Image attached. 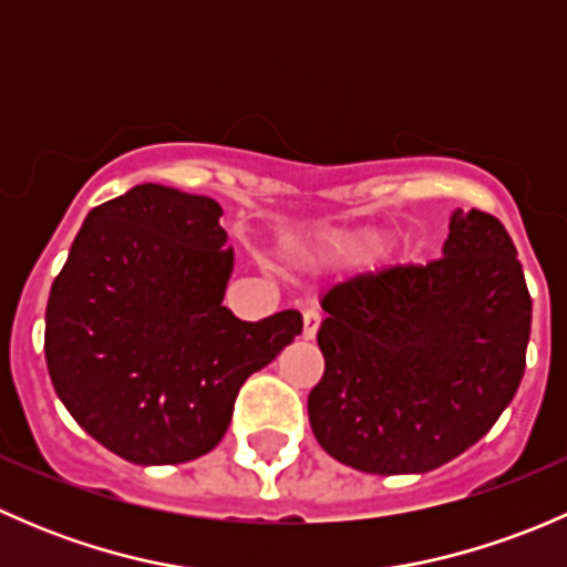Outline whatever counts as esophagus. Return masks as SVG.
I'll return each mask as SVG.
<instances>
[{
    "label": "esophagus",
    "mask_w": 567,
    "mask_h": 567,
    "mask_svg": "<svg viewBox=\"0 0 567 567\" xmlns=\"http://www.w3.org/2000/svg\"><path fill=\"white\" fill-rule=\"evenodd\" d=\"M320 326V312L318 310H305V340H312L318 334Z\"/></svg>",
    "instance_id": "obj_1"
}]
</instances>
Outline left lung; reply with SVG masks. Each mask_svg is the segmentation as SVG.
Here are the masks:
<instances>
[{
  "mask_svg": "<svg viewBox=\"0 0 567 567\" xmlns=\"http://www.w3.org/2000/svg\"><path fill=\"white\" fill-rule=\"evenodd\" d=\"M496 216L455 208L439 260L334 282L318 329L323 379L307 400L318 444L368 474L458 458L516 398L532 299Z\"/></svg>",
  "mask_w": 567,
  "mask_h": 567,
  "instance_id": "obj_1",
  "label": "left lung"
}]
</instances>
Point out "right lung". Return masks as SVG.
<instances>
[{
	"label": "right lung",
	"mask_w": 567,
	"mask_h": 567,
	"mask_svg": "<svg viewBox=\"0 0 567 567\" xmlns=\"http://www.w3.org/2000/svg\"><path fill=\"white\" fill-rule=\"evenodd\" d=\"M221 205L142 183L87 214L45 305V364L73 420L140 466L210 453L244 381L301 334L221 305L233 249Z\"/></svg>",
	"instance_id": "1"
}]
</instances>
